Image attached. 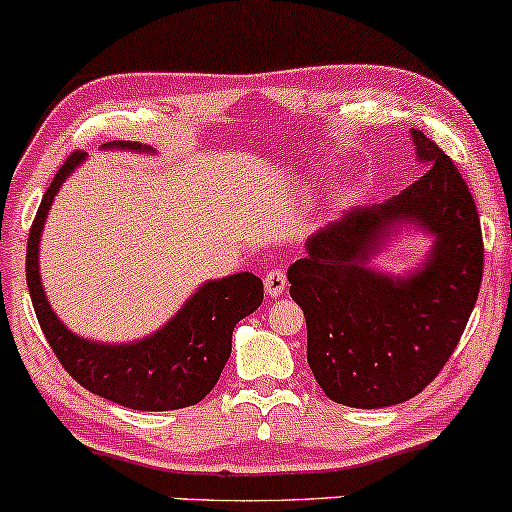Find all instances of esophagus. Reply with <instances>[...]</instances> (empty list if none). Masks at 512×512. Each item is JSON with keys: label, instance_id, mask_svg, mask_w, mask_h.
Wrapping results in <instances>:
<instances>
[{"label": "esophagus", "instance_id": "obj_1", "mask_svg": "<svg viewBox=\"0 0 512 512\" xmlns=\"http://www.w3.org/2000/svg\"><path fill=\"white\" fill-rule=\"evenodd\" d=\"M264 291H267L269 298L284 296V291H286V274L279 272V269H272V272L264 276Z\"/></svg>", "mask_w": 512, "mask_h": 512}]
</instances>
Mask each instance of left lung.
<instances>
[{
    "instance_id": "8db88e82",
    "label": "left lung",
    "mask_w": 512,
    "mask_h": 512,
    "mask_svg": "<svg viewBox=\"0 0 512 512\" xmlns=\"http://www.w3.org/2000/svg\"><path fill=\"white\" fill-rule=\"evenodd\" d=\"M409 137L426 173L387 202L322 226L289 267L310 370L332 402L354 409L407 402L436 378L467 327L484 272L467 182L424 132L409 129ZM404 235L429 240L422 262L402 273L378 268L379 252Z\"/></svg>"
}]
</instances>
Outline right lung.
Segmentation results:
<instances>
[{
  "label": "right lung",
  "mask_w": 512,
  "mask_h": 512,
  "mask_svg": "<svg viewBox=\"0 0 512 512\" xmlns=\"http://www.w3.org/2000/svg\"><path fill=\"white\" fill-rule=\"evenodd\" d=\"M101 151L156 156V149L139 142H110ZM84 161L86 154H74L57 170L28 236L26 279L45 339L64 370L93 395L139 411L192 407L219 383L238 322L262 305L260 276L236 272L204 281L166 325L134 342H98L69 330L40 279V238L60 187Z\"/></svg>",
  "instance_id": "obj_1"
}]
</instances>
